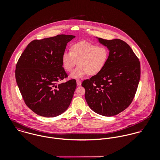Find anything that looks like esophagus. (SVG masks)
Returning a JSON list of instances; mask_svg holds the SVG:
<instances>
[{
    "label": "esophagus",
    "instance_id": "obj_1",
    "mask_svg": "<svg viewBox=\"0 0 160 160\" xmlns=\"http://www.w3.org/2000/svg\"><path fill=\"white\" fill-rule=\"evenodd\" d=\"M76 83L78 86H81V81L79 80H76Z\"/></svg>",
    "mask_w": 160,
    "mask_h": 160
}]
</instances>
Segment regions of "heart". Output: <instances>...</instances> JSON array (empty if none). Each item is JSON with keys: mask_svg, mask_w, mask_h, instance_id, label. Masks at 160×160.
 I'll return each mask as SVG.
<instances>
[{"mask_svg": "<svg viewBox=\"0 0 160 160\" xmlns=\"http://www.w3.org/2000/svg\"><path fill=\"white\" fill-rule=\"evenodd\" d=\"M108 55L106 47L83 41L73 44L69 52L65 51L62 61L63 68L67 72H71L78 62V66L70 75L71 78L77 79L100 72L107 63Z\"/></svg>", "mask_w": 160, "mask_h": 160, "instance_id": "heart-1", "label": "heart"}]
</instances>
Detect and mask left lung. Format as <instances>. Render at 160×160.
Instances as JSON below:
<instances>
[{"mask_svg": "<svg viewBox=\"0 0 160 160\" xmlns=\"http://www.w3.org/2000/svg\"><path fill=\"white\" fill-rule=\"evenodd\" d=\"M110 50L104 69L82 82L85 98L98 114L112 116L124 111L132 103L140 78V64L126 42L98 38Z\"/></svg>", "mask_w": 160, "mask_h": 160, "instance_id": "1", "label": "left lung"}]
</instances>
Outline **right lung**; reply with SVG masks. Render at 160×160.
Instances as JSON below:
<instances>
[{
    "instance_id": "1",
    "label": "right lung",
    "mask_w": 160,
    "mask_h": 160,
    "mask_svg": "<svg viewBox=\"0 0 160 160\" xmlns=\"http://www.w3.org/2000/svg\"><path fill=\"white\" fill-rule=\"evenodd\" d=\"M74 36L60 34L31 41L16 65L15 78L25 104L39 116L53 118L68 108L76 88L68 77L62 57Z\"/></svg>"
}]
</instances>
